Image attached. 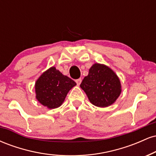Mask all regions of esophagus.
I'll use <instances>...</instances> for the list:
<instances>
[{
  "instance_id": "1",
  "label": "esophagus",
  "mask_w": 156,
  "mask_h": 156,
  "mask_svg": "<svg viewBox=\"0 0 156 156\" xmlns=\"http://www.w3.org/2000/svg\"><path fill=\"white\" fill-rule=\"evenodd\" d=\"M81 78H79V79H77L76 80V83H77V85L78 86H79L80 84V83H81Z\"/></svg>"
}]
</instances>
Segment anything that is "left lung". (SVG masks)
I'll list each match as a JSON object with an SVG mask.
<instances>
[{
    "mask_svg": "<svg viewBox=\"0 0 156 156\" xmlns=\"http://www.w3.org/2000/svg\"><path fill=\"white\" fill-rule=\"evenodd\" d=\"M91 103L105 108L114 103L122 92L119 77L105 64L94 63L80 85Z\"/></svg>",
    "mask_w": 156,
    "mask_h": 156,
    "instance_id": "obj_1",
    "label": "left lung"
}]
</instances>
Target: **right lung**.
I'll list each match as a JSON object with an SVG mask.
<instances>
[{
  "instance_id": "add662e5",
  "label": "right lung",
  "mask_w": 156,
  "mask_h": 156,
  "mask_svg": "<svg viewBox=\"0 0 156 156\" xmlns=\"http://www.w3.org/2000/svg\"><path fill=\"white\" fill-rule=\"evenodd\" d=\"M76 85L74 80L51 67L39 77L35 83L36 98L49 109L61 106L67 93Z\"/></svg>"
}]
</instances>
